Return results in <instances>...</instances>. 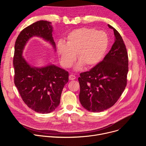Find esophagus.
Segmentation results:
<instances>
[{"instance_id":"34e87169","label":"esophagus","mask_w":146,"mask_h":146,"mask_svg":"<svg viewBox=\"0 0 146 146\" xmlns=\"http://www.w3.org/2000/svg\"><path fill=\"white\" fill-rule=\"evenodd\" d=\"M69 78L70 80H75L76 78V77L73 74H70L69 77Z\"/></svg>"}]
</instances>
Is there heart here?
I'll use <instances>...</instances> for the list:
<instances>
[{"label": "heart", "mask_w": 146, "mask_h": 146, "mask_svg": "<svg viewBox=\"0 0 146 146\" xmlns=\"http://www.w3.org/2000/svg\"><path fill=\"white\" fill-rule=\"evenodd\" d=\"M109 46V38L103 31L94 28H81L71 31L66 38V44L59 42L57 51L62 64L65 68L73 65L77 54L80 62L86 68L96 66L105 56Z\"/></svg>", "instance_id": "obj_1"}]
</instances>
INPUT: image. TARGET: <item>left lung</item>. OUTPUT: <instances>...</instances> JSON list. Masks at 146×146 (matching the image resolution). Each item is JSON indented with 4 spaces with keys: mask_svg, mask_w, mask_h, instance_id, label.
<instances>
[{
    "mask_svg": "<svg viewBox=\"0 0 146 146\" xmlns=\"http://www.w3.org/2000/svg\"><path fill=\"white\" fill-rule=\"evenodd\" d=\"M113 29L115 42L103 60L89 71L80 74V102L92 112H100L112 107L127 84L128 56L123 40Z\"/></svg>",
    "mask_w": 146,
    "mask_h": 146,
    "instance_id": "8db88e82",
    "label": "left lung"
}]
</instances>
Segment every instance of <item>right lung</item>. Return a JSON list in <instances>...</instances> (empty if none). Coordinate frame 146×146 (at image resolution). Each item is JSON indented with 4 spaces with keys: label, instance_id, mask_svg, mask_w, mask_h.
Instances as JSON below:
<instances>
[{
    "label": "right lung",
    "instance_id": "1",
    "mask_svg": "<svg viewBox=\"0 0 146 146\" xmlns=\"http://www.w3.org/2000/svg\"><path fill=\"white\" fill-rule=\"evenodd\" d=\"M52 32L51 23L38 21L20 32L14 47L15 86L26 105L42 114L50 113L59 106L62 90L69 80V73L54 65L32 67L23 57V52L28 40L34 36L50 41L55 48Z\"/></svg>",
    "mask_w": 146,
    "mask_h": 146
}]
</instances>
